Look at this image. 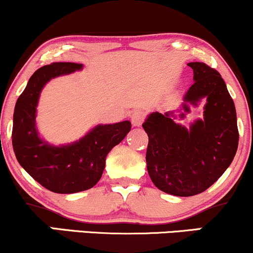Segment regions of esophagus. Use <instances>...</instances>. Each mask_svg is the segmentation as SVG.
Instances as JSON below:
<instances>
[{
	"label": "esophagus",
	"instance_id": "esophagus-1",
	"mask_svg": "<svg viewBox=\"0 0 253 253\" xmlns=\"http://www.w3.org/2000/svg\"><path fill=\"white\" fill-rule=\"evenodd\" d=\"M144 119H145V114L141 109L134 110L130 115V121H132V125L134 127H140L141 125L144 123Z\"/></svg>",
	"mask_w": 253,
	"mask_h": 253
}]
</instances>
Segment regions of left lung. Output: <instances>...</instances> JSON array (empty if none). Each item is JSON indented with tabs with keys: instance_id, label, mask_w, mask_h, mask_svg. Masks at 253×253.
Segmentation results:
<instances>
[{
	"instance_id": "left-lung-1",
	"label": "left lung",
	"mask_w": 253,
	"mask_h": 253,
	"mask_svg": "<svg viewBox=\"0 0 253 253\" xmlns=\"http://www.w3.org/2000/svg\"><path fill=\"white\" fill-rule=\"evenodd\" d=\"M194 84L183 97L179 119L190 104L206 100L203 118L189 127L176 123L173 112H153L143 127L149 135L146 151L151 181L164 193L194 196L214 184L231 165L238 149L237 113L227 86L216 70L205 63H188Z\"/></svg>"
}]
</instances>
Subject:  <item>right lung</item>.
<instances>
[{
  "mask_svg": "<svg viewBox=\"0 0 253 253\" xmlns=\"http://www.w3.org/2000/svg\"><path fill=\"white\" fill-rule=\"evenodd\" d=\"M83 64L52 63L32 75L17 98L13 118V149L24 169L46 189L58 194L88 190L100 181L109 151L124 140L132 125L128 120L97 125L78 140L56 146L40 136L37 107L42 90L52 78L70 75Z\"/></svg>",
  "mask_w": 253,
  "mask_h": 253,
  "instance_id": "right-lung-1",
  "label": "right lung"
}]
</instances>
